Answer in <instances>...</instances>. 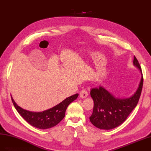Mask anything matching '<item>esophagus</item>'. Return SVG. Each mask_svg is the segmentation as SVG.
<instances>
[{"instance_id": "34e87169", "label": "esophagus", "mask_w": 151, "mask_h": 151, "mask_svg": "<svg viewBox=\"0 0 151 151\" xmlns=\"http://www.w3.org/2000/svg\"><path fill=\"white\" fill-rule=\"evenodd\" d=\"M88 91L86 90V89H83V90L80 92V97L81 99H85V98H86L88 96Z\"/></svg>"}]
</instances>
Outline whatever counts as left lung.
I'll use <instances>...</instances> for the list:
<instances>
[{"label": "left lung", "instance_id": "1", "mask_svg": "<svg viewBox=\"0 0 151 151\" xmlns=\"http://www.w3.org/2000/svg\"><path fill=\"white\" fill-rule=\"evenodd\" d=\"M133 65L140 70L142 77L137 91L132 96L126 99L116 98L102 86L91 89L94 107L89 120L96 128L111 129L117 127L124 123L135 108L141 95L144 79L141 67L135 56Z\"/></svg>", "mask_w": 151, "mask_h": 151}]
</instances>
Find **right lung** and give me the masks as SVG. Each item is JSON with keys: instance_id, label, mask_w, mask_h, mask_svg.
Returning a JSON list of instances; mask_svg holds the SVG:
<instances>
[{"instance_id": "obj_1", "label": "right lung", "mask_w": 151, "mask_h": 151, "mask_svg": "<svg viewBox=\"0 0 151 151\" xmlns=\"http://www.w3.org/2000/svg\"><path fill=\"white\" fill-rule=\"evenodd\" d=\"M78 95L75 94L69 96L55 107L40 112L27 111L16 104L12 96L11 100L16 111L27 123L37 128L44 129L55 126L63 119L68 105L74 101Z\"/></svg>"}]
</instances>
